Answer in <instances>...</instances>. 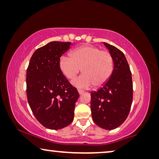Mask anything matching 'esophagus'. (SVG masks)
<instances>
[{
	"label": "esophagus",
	"instance_id": "34e87169",
	"mask_svg": "<svg viewBox=\"0 0 159 159\" xmlns=\"http://www.w3.org/2000/svg\"><path fill=\"white\" fill-rule=\"evenodd\" d=\"M78 92H79L80 95H82V93H84V91H83V90H78Z\"/></svg>",
	"mask_w": 159,
	"mask_h": 159
}]
</instances>
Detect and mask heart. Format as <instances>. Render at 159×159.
<instances>
[{"instance_id":"b5f03b06","label":"heart","mask_w":159,"mask_h":159,"mask_svg":"<svg viewBox=\"0 0 159 159\" xmlns=\"http://www.w3.org/2000/svg\"><path fill=\"white\" fill-rule=\"evenodd\" d=\"M61 71L67 79L72 80L80 71L83 75L71 81L77 88H88L93 84L101 88L107 82L114 69L113 57L110 52L93 46H82L70 53V57L59 60Z\"/></svg>"}]
</instances>
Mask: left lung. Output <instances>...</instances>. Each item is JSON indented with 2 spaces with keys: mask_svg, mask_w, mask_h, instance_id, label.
<instances>
[{
  "mask_svg": "<svg viewBox=\"0 0 159 159\" xmlns=\"http://www.w3.org/2000/svg\"><path fill=\"white\" fill-rule=\"evenodd\" d=\"M114 61L112 75L106 84L90 93L92 117L98 126L107 130L119 127L127 118L133 99L131 73L120 49L104 42Z\"/></svg>",
  "mask_w": 159,
  "mask_h": 159,
  "instance_id": "obj_1",
  "label": "left lung"
}]
</instances>
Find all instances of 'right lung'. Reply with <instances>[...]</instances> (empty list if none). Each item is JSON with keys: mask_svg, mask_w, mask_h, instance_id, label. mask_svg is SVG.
<instances>
[{"mask_svg": "<svg viewBox=\"0 0 159 159\" xmlns=\"http://www.w3.org/2000/svg\"><path fill=\"white\" fill-rule=\"evenodd\" d=\"M71 42H51L35 51L27 69V98L37 120L49 129L66 127L74 119L79 93L59 68Z\"/></svg>", "mask_w": 159, "mask_h": 159, "instance_id": "obj_1", "label": "right lung"}]
</instances>
